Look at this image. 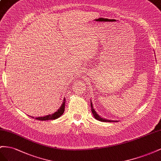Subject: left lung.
Listing matches in <instances>:
<instances>
[{"mask_svg": "<svg viewBox=\"0 0 161 161\" xmlns=\"http://www.w3.org/2000/svg\"><path fill=\"white\" fill-rule=\"evenodd\" d=\"M91 111H92V113H93V115H94V118L96 119H97V120H98V121H104V122H115V121H111V120H107V119H103V118H101L98 114L96 113V112L95 111V110L93 108V105H92V102H91Z\"/></svg>", "mask_w": 161, "mask_h": 161, "instance_id": "obj_1", "label": "left lung"}]
</instances>
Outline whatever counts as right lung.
<instances>
[{"instance_id":"obj_1","label":"right lung","mask_w":161,"mask_h":161,"mask_svg":"<svg viewBox=\"0 0 161 161\" xmlns=\"http://www.w3.org/2000/svg\"><path fill=\"white\" fill-rule=\"evenodd\" d=\"M65 100H66L65 98H64L63 103V104L61 105V107H60V108L58 109V111L57 112H55L54 114H48V115L44 116V117H36L35 119H37V120H40V121H47V120H54V119H58V117H60L62 115V114H63L64 111H65ZM33 118H34V117H33Z\"/></svg>"}]
</instances>
